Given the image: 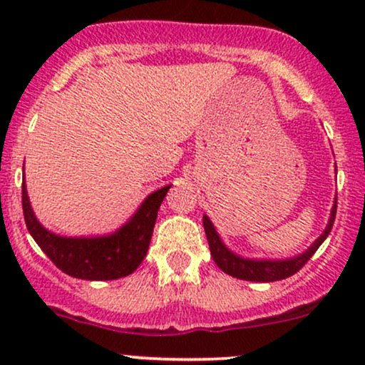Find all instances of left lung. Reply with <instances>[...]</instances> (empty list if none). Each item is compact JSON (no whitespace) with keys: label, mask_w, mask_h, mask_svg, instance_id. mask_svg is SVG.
I'll list each match as a JSON object with an SVG mask.
<instances>
[{"label":"left lung","mask_w":365,"mask_h":365,"mask_svg":"<svg viewBox=\"0 0 365 365\" xmlns=\"http://www.w3.org/2000/svg\"><path fill=\"white\" fill-rule=\"evenodd\" d=\"M334 217H336V202H334L333 211H331L329 223L326 226L324 233L314 242L312 247L309 250H305L304 254L297 255V257L288 259V261H250V259H242L230 252L226 249L221 238L217 237L215 226L209 221L207 216L202 217L204 221V232H206L209 249H211V255L215 259L221 271H225L226 274L233 276L237 279H245V282H278V279H284L288 276L295 274L297 271H300L307 264L309 259L312 257L314 252L319 249L322 242L326 240V237L329 235L331 228H333Z\"/></svg>","instance_id":"8db88e82"}]
</instances>
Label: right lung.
Here are the masks:
<instances>
[{
    "label": "right lung",
    "mask_w": 365,
    "mask_h": 365,
    "mask_svg": "<svg viewBox=\"0 0 365 365\" xmlns=\"http://www.w3.org/2000/svg\"><path fill=\"white\" fill-rule=\"evenodd\" d=\"M168 188L170 185L150 194L142 202L135 216L111 237L66 238L54 235L41 226L31 209L25 183H22L24 220L37 245L63 273L91 282L118 279L132 274L144 261L156 223L158 209Z\"/></svg>",
    "instance_id": "add662e5"
}]
</instances>
